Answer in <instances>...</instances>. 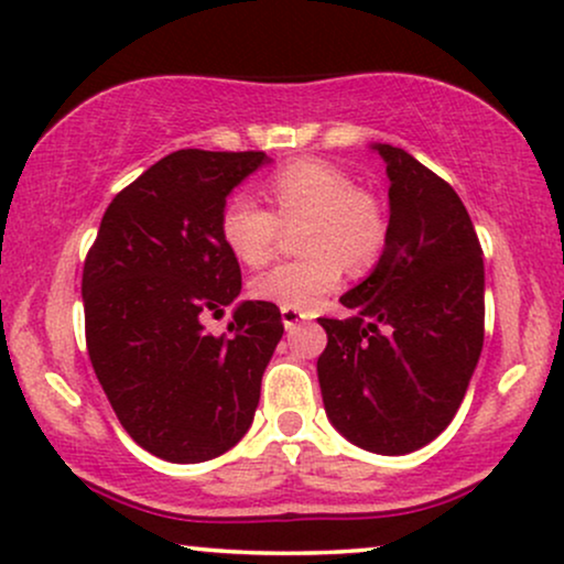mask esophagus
Masks as SVG:
<instances>
[{"mask_svg":"<svg viewBox=\"0 0 564 564\" xmlns=\"http://www.w3.org/2000/svg\"><path fill=\"white\" fill-rule=\"evenodd\" d=\"M281 319H283V325H286V330H294V327L304 323L306 315H302L299 310H291V306H281Z\"/></svg>","mask_w":564,"mask_h":564,"instance_id":"1","label":"esophagus"}]
</instances>
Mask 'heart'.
Returning a JSON list of instances; mask_svg holds the SVG:
<instances>
[{"mask_svg":"<svg viewBox=\"0 0 564 564\" xmlns=\"http://www.w3.org/2000/svg\"><path fill=\"white\" fill-rule=\"evenodd\" d=\"M265 195L278 219L249 195H234L224 205L220 237L234 258L245 265H262L275 247L278 220L294 224L302 218V249L310 254L275 262L254 275L249 289L258 299L291 310H315L323 296L340 286L344 265L365 273L380 258L388 218L377 197L356 189L344 169L315 159L289 163L265 182Z\"/></svg>","mask_w":564,"mask_h":564,"instance_id":"obj_1","label":"heart"}]
</instances>
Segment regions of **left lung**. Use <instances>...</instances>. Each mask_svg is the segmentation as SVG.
I'll list each match as a JSON object with an SVG mask.
<instances>
[{
	"label": "left lung",
	"instance_id": "obj_1",
	"mask_svg": "<svg viewBox=\"0 0 564 564\" xmlns=\"http://www.w3.org/2000/svg\"><path fill=\"white\" fill-rule=\"evenodd\" d=\"M390 180L388 239L327 319L317 380L351 445L405 455L453 422L484 346V260L466 205L403 148L372 142Z\"/></svg>",
	"mask_w": 564,
	"mask_h": 564
}]
</instances>
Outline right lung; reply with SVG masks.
<instances>
[{
	"label": "right lung",
	"instance_id": "add662e5",
	"mask_svg": "<svg viewBox=\"0 0 564 564\" xmlns=\"http://www.w3.org/2000/svg\"><path fill=\"white\" fill-rule=\"evenodd\" d=\"M265 153L176 151L104 213L83 268L85 340L127 434L171 463L231 451L252 426L283 335L270 302H239L241 270L220 237L226 197ZM234 305L230 335L202 319Z\"/></svg>",
	"mask_w": 564,
	"mask_h": 564
}]
</instances>
